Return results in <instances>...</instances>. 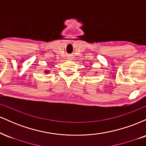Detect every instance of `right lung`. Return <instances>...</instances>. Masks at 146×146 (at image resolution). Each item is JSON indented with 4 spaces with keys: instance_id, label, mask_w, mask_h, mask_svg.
Instances as JSON below:
<instances>
[{
    "instance_id": "1",
    "label": "right lung",
    "mask_w": 146,
    "mask_h": 146,
    "mask_svg": "<svg viewBox=\"0 0 146 146\" xmlns=\"http://www.w3.org/2000/svg\"><path fill=\"white\" fill-rule=\"evenodd\" d=\"M44 72H45V73H48V71H45Z\"/></svg>"
}]
</instances>
